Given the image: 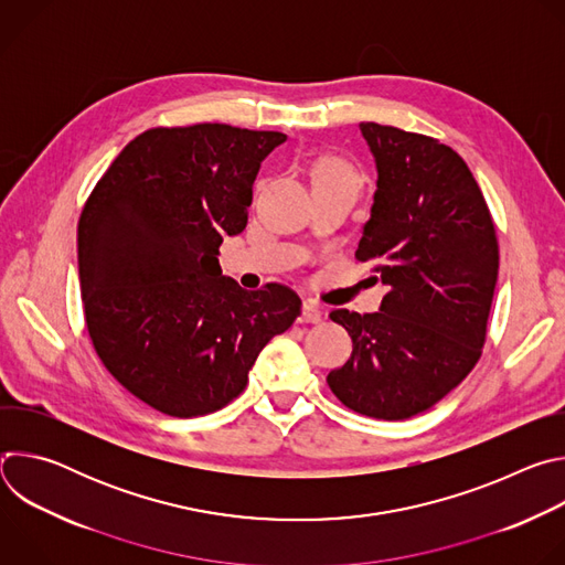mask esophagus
Listing matches in <instances>:
<instances>
[{
  "mask_svg": "<svg viewBox=\"0 0 565 565\" xmlns=\"http://www.w3.org/2000/svg\"><path fill=\"white\" fill-rule=\"evenodd\" d=\"M299 321H306V324H317V321H321V308L312 301H303Z\"/></svg>",
  "mask_w": 565,
  "mask_h": 565,
  "instance_id": "esophagus-1",
  "label": "esophagus"
}]
</instances>
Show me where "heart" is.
<instances>
[{"instance_id": "1", "label": "heart", "mask_w": 565, "mask_h": 565, "mask_svg": "<svg viewBox=\"0 0 565 565\" xmlns=\"http://www.w3.org/2000/svg\"><path fill=\"white\" fill-rule=\"evenodd\" d=\"M312 181H338L358 188L355 172L340 158H321L312 170Z\"/></svg>"}]
</instances>
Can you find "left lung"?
Masks as SVG:
<instances>
[{
    "label": "left lung",
    "mask_w": 565,
    "mask_h": 565,
    "mask_svg": "<svg viewBox=\"0 0 565 565\" xmlns=\"http://www.w3.org/2000/svg\"><path fill=\"white\" fill-rule=\"evenodd\" d=\"M377 190L355 259L388 292L377 312L333 310L353 353L327 382L344 407L405 420L434 407L476 366L499 277L490 207L465 160L431 136L360 122Z\"/></svg>",
    "instance_id": "8db88e82"
}]
</instances>
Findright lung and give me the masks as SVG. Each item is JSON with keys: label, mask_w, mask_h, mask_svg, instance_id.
I'll return each mask as SVG.
<instances>
[{"label": "right lung", "mask_w": 565, "mask_h": 565, "mask_svg": "<svg viewBox=\"0 0 565 565\" xmlns=\"http://www.w3.org/2000/svg\"><path fill=\"white\" fill-rule=\"evenodd\" d=\"M284 140L221 122L147 129L79 214V292L94 349L160 414L223 409L301 312L288 286L244 290L218 266L223 236L248 223L262 160Z\"/></svg>", "instance_id": "1"}]
</instances>
